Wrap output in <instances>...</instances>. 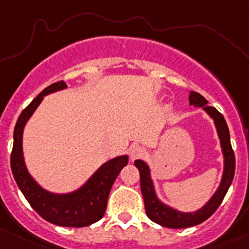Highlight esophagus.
<instances>
[{
    "label": "esophagus",
    "instance_id": "34e87169",
    "mask_svg": "<svg viewBox=\"0 0 249 249\" xmlns=\"http://www.w3.org/2000/svg\"><path fill=\"white\" fill-rule=\"evenodd\" d=\"M143 154H144V150L142 149L141 146H135L132 150H131V158L135 160V158L139 157V156H142Z\"/></svg>",
    "mask_w": 249,
    "mask_h": 249
}]
</instances>
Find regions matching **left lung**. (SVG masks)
<instances>
[{"instance_id":"left-lung-1","label":"left lung","mask_w":249,"mask_h":249,"mask_svg":"<svg viewBox=\"0 0 249 249\" xmlns=\"http://www.w3.org/2000/svg\"><path fill=\"white\" fill-rule=\"evenodd\" d=\"M189 100L190 105L203 107V110L214 119L218 137L221 141L223 156H225V171H223L222 182H221L217 191L210 198L208 203L195 213H181L170 208V207H166L156 196L154 184H152L151 177H150L149 166L143 160H138L135 162V165L138 168L139 175H141V190L143 194L144 206H145L147 217L158 225L175 229L188 228V227L200 225L207 218L212 216L216 212L218 206L222 203L227 191L233 182L234 174H235V156H234L233 147L231 144L228 126H227L223 116L214 106H209V103L207 102L206 98L202 97L197 92H190Z\"/></svg>"}]
</instances>
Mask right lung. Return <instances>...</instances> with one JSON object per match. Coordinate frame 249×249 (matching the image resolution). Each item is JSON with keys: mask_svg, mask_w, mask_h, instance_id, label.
Masks as SVG:
<instances>
[{"mask_svg": "<svg viewBox=\"0 0 249 249\" xmlns=\"http://www.w3.org/2000/svg\"><path fill=\"white\" fill-rule=\"evenodd\" d=\"M66 87L67 85L64 81L49 85L21 112L14 129L10 166L14 178L23 196L41 217L56 226L80 228L92 225L104 216L112 184L120 170L127 164V156H120L106 162L84 187L66 195L48 193L32 178L23 162L22 132L24 124L46 94Z\"/></svg>", "mask_w": 249, "mask_h": 249, "instance_id": "right-lung-1", "label": "right lung"}]
</instances>
